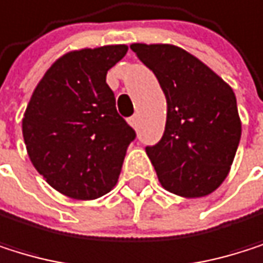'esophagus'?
<instances>
[{"instance_id": "34e87169", "label": "esophagus", "mask_w": 263, "mask_h": 263, "mask_svg": "<svg viewBox=\"0 0 263 263\" xmlns=\"http://www.w3.org/2000/svg\"><path fill=\"white\" fill-rule=\"evenodd\" d=\"M129 124L133 126V127H136V129H137V126H139V117H137V115L130 117V118H129Z\"/></svg>"}]
</instances>
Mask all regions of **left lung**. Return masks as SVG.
<instances>
[{
  "label": "left lung",
  "instance_id": "1",
  "mask_svg": "<svg viewBox=\"0 0 263 263\" xmlns=\"http://www.w3.org/2000/svg\"><path fill=\"white\" fill-rule=\"evenodd\" d=\"M166 98L162 139L146 146L163 189L184 198L212 193L226 179L241 123L232 88L208 65L173 45H130Z\"/></svg>",
  "mask_w": 263,
  "mask_h": 263
}]
</instances>
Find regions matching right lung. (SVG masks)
<instances>
[{"instance_id":"1","label":"right lung","mask_w":263,"mask_h":263,"mask_svg":"<svg viewBox=\"0 0 263 263\" xmlns=\"http://www.w3.org/2000/svg\"><path fill=\"white\" fill-rule=\"evenodd\" d=\"M126 52V45H109L62 55L26 107L23 139L29 159L65 196L97 199L118 181L136 130L117 112L106 74Z\"/></svg>"}]
</instances>
